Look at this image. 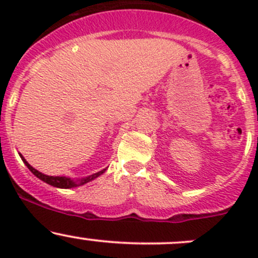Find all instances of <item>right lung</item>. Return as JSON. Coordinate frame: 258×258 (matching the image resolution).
<instances>
[{
  "mask_svg": "<svg viewBox=\"0 0 258 258\" xmlns=\"http://www.w3.org/2000/svg\"><path fill=\"white\" fill-rule=\"evenodd\" d=\"M21 158H22V161H23V162H25V165L28 167V170H30L31 172H32L33 175L36 176V177H38V178L41 179V181L46 182V183L51 184V186L58 187V188H72V187L82 186V184L87 183V182L92 181V179H95L96 177H98V176H100V175H102V173L106 171V168H105V170L100 171V172H97V173H93V175L88 176V177L76 179V181H74V179H71V178H69V177H59V176L43 175V173H41L40 171H37V170H36V168H33L32 166H31L30 163H28L27 161H26L25 158L22 157V156H21Z\"/></svg>",
  "mask_w": 258,
  "mask_h": 258,
  "instance_id": "right-lung-1",
  "label": "right lung"
}]
</instances>
